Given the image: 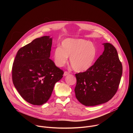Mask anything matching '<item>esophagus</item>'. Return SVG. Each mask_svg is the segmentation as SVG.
<instances>
[{"mask_svg":"<svg viewBox=\"0 0 133 133\" xmlns=\"http://www.w3.org/2000/svg\"><path fill=\"white\" fill-rule=\"evenodd\" d=\"M69 74V72H68V71H65L64 72V76H66L68 75Z\"/></svg>","mask_w":133,"mask_h":133,"instance_id":"34e87169","label":"esophagus"}]
</instances>
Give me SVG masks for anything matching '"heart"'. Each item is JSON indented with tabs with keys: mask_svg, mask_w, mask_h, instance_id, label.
Masks as SVG:
<instances>
[{
	"mask_svg": "<svg viewBox=\"0 0 133 133\" xmlns=\"http://www.w3.org/2000/svg\"><path fill=\"white\" fill-rule=\"evenodd\" d=\"M97 56V49L92 43L82 39L66 38L61 47H56L53 51V59L59 67L64 66L70 57V64L77 72L88 70L94 64Z\"/></svg>",
	"mask_w": 133,
	"mask_h": 133,
	"instance_id": "b5f03b06",
	"label": "heart"
}]
</instances>
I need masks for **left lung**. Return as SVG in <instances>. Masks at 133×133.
Returning <instances> with one entry per match:
<instances>
[{"label": "left lung", "instance_id": "1", "mask_svg": "<svg viewBox=\"0 0 133 133\" xmlns=\"http://www.w3.org/2000/svg\"><path fill=\"white\" fill-rule=\"evenodd\" d=\"M104 51L87 70L76 74V97L82 104L92 106L107 102L117 92L123 67L115 47L104 43Z\"/></svg>", "mask_w": 133, "mask_h": 133}]
</instances>
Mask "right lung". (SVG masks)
Returning a JSON list of instances; mask_svg holds the SVG:
<instances>
[{
    "instance_id": "add662e5",
    "label": "right lung",
    "mask_w": 133,
    "mask_h": 133,
    "mask_svg": "<svg viewBox=\"0 0 133 133\" xmlns=\"http://www.w3.org/2000/svg\"><path fill=\"white\" fill-rule=\"evenodd\" d=\"M52 38L43 36L19 49L13 63V84L28 103L42 105L51 96L64 71L49 59Z\"/></svg>"
}]
</instances>
